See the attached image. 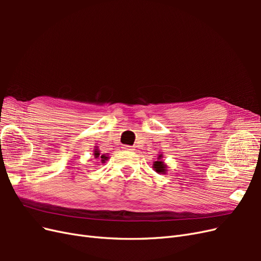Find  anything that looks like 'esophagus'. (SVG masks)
Returning <instances> with one entry per match:
<instances>
[{
	"mask_svg": "<svg viewBox=\"0 0 261 261\" xmlns=\"http://www.w3.org/2000/svg\"><path fill=\"white\" fill-rule=\"evenodd\" d=\"M122 148H123V150H126V151H132V150H134V148L132 146H123Z\"/></svg>",
	"mask_w": 261,
	"mask_h": 261,
	"instance_id": "34e87169",
	"label": "esophagus"
}]
</instances>
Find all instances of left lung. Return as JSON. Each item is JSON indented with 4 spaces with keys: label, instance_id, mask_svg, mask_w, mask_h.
<instances>
[{
    "label": "left lung",
    "instance_id": "1",
    "mask_svg": "<svg viewBox=\"0 0 261 261\" xmlns=\"http://www.w3.org/2000/svg\"><path fill=\"white\" fill-rule=\"evenodd\" d=\"M162 158H163V154H162V153L158 155V161H154V162H153V165H152L153 170H154L156 173H159V174H165V173H167V171H168V170H167V169H168L167 164H165V163L162 161Z\"/></svg>",
    "mask_w": 261,
    "mask_h": 261
}]
</instances>
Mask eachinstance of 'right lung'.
Segmentation results:
<instances>
[{
    "mask_svg": "<svg viewBox=\"0 0 261 261\" xmlns=\"http://www.w3.org/2000/svg\"><path fill=\"white\" fill-rule=\"evenodd\" d=\"M93 155H94V158H96V159L101 160V163H105L109 159V156H107V154H100V151H99L98 148L93 150Z\"/></svg>",
    "mask_w": 261,
    "mask_h": 261,
    "instance_id": "obj_1",
    "label": "right lung"
}]
</instances>
